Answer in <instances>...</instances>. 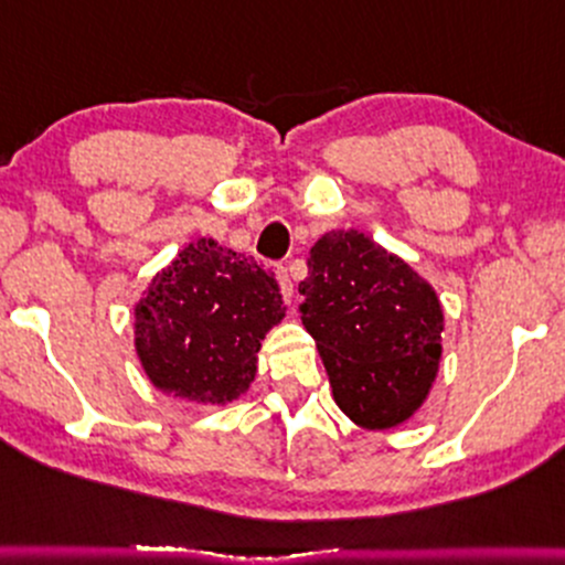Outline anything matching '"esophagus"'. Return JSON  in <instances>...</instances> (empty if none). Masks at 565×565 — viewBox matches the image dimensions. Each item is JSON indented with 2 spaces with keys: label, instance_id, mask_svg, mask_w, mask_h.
Here are the masks:
<instances>
[{
  "label": "esophagus",
  "instance_id": "1",
  "mask_svg": "<svg viewBox=\"0 0 565 565\" xmlns=\"http://www.w3.org/2000/svg\"><path fill=\"white\" fill-rule=\"evenodd\" d=\"M276 278H278V284H281V297L287 300V305H291V300H295V284H291L289 270L284 268V265H278Z\"/></svg>",
  "mask_w": 565,
  "mask_h": 565
}]
</instances>
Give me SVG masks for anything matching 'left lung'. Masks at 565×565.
Returning a JSON list of instances; mask_svg holds the SVG:
<instances>
[{
  "instance_id": "left-lung-1",
  "label": "left lung",
  "mask_w": 565,
  "mask_h": 565,
  "mask_svg": "<svg viewBox=\"0 0 565 565\" xmlns=\"http://www.w3.org/2000/svg\"><path fill=\"white\" fill-rule=\"evenodd\" d=\"M302 327L316 340L337 406L361 427H393L436 380L444 310L425 278L359 231L310 246Z\"/></svg>"
}]
</instances>
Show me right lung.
<instances>
[{"label":"right lung","mask_w":565,"mask_h":565,"mask_svg":"<svg viewBox=\"0 0 565 565\" xmlns=\"http://www.w3.org/2000/svg\"><path fill=\"white\" fill-rule=\"evenodd\" d=\"M284 310L274 274L255 257L199 238L135 308V348L159 391L228 404L255 380L257 350Z\"/></svg>","instance_id":"obj_1"}]
</instances>
